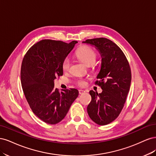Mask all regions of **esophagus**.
I'll return each mask as SVG.
<instances>
[{"instance_id": "esophagus-1", "label": "esophagus", "mask_w": 156, "mask_h": 156, "mask_svg": "<svg viewBox=\"0 0 156 156\" xmlns=\"http://www.w3.org/2000/svg\"><path fill=\"white\" fill-rule=\"evenodd\" d=\"M86 92L84 91V90H79V94H84V93H85Z\"/></svg>"}]
</instances>
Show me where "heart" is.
<instances>
[{
    "mask_svg": "<svg viewBox=\"0 0 156 156\" xmlns=\"http://www.w3.org/2000/svg\"><path fill=\"white\" fill-rule=\"evenodd\" d=\"M75 55L77 57L81 60L82 62L87 66H92L95 63L96 58H97V55L93 49L88 48L87 46L82 47V48H79L75 53ZM70 66V60L68 57L64 58L62 64V68L63 71L66 72L69 69ZM77 84L79 86L83 87L85 84V81L83 80H79L77 82Z\"/></svg>",
    "mask_w": 156,
    "mask_h": 156,
    "instance_id": "1",
    "label": "heart"
}]
</instances>
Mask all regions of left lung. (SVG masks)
Instances as JSON below:
<instances>
[{
  "label": "left lung",
  "mask_w": 156,
  "mask_h": 156,
  "mask_svg": "<svg viewBox=\"0 0 156 156\" xmlns=\"http://www.w3.org/2000/svg\"><path fill=\"white\" fill-rule=\"evenodd\" d=\"M83 43L95 46L101 56V66L95 84L103 91H90L92 100L87 107L90 118L98 125L114 121L124 107L131 81L128 61L120 48L111 40L100 37Z\"/></svg>",
  "instance_id": "left-lung-1"
}]
</instances>
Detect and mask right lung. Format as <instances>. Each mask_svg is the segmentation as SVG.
I'll return each instance as SVG.
<instances>
[{"label": "right lung", "instance_id": "add662e5", "mask_svg": "<svg viewBox=\"0 0 156 156\" xmlns=\"http://www.w3.org/2000/svg\"><path fill=\"white\" fill-rule=\"evenodd\" d=\"M77 41L42 40L33 45L23 58L21 82L23 92L32 112L49 124L64 119L79 95L75 88H55L54 80L62 76V64Z\"/></svg>", "mask_w": 156, "mask_h": 156}]
</instances>
